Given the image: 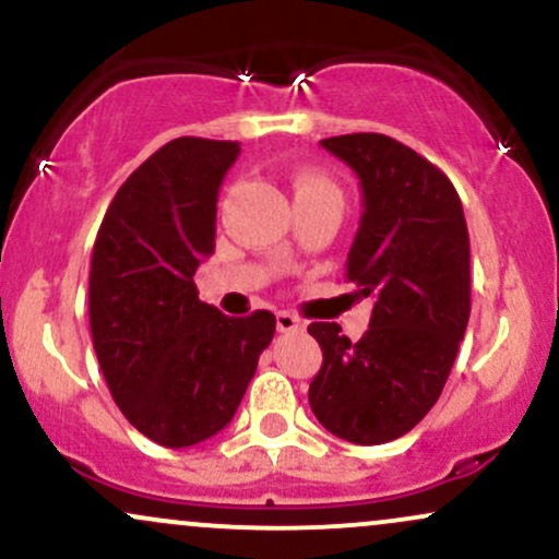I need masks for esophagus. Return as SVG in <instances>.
<instances>
[{"instance_id": "34e87169", "label": "esophagus", "mask_w": 559, "mask_h": 559, "mask_svg": "<svg viewBox=\"0 0 559 559\" xmlns=\"http://www.w3.org/2000/svg\"><path fill=\"white\" fill-rule=\"evenodd\" d=\"M277 330L280 332H300L304 330V321H300L290 311H280L277 313Z\"/></svg>"}]
</instances>
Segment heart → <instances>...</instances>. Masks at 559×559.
Here are the masks:
<instances>
[{
    "label": "heart",
    "mask_w": 559,
    "mask_h": 559,
    "mask_svg": "<svg viewBox=\"0 0 559 559\" xmlns=\"http://www.w3.org/2000/svg\"><path fill=\"white\" fill-rule=\"evenodd\" d=\"M293 190H295V199H334L340 201V188L334 186L330 177L319 175V173H298L293 180Z\"/></svg>",
    "instance_id": "obj_1"
}]
</instances>
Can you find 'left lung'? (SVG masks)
I'll list each match as a JSON object with an SVG mask.
<instances>
[{
  "instance_id": "obj_1",
  "label": "left lung",
  "mask_w": 559,
  "mask_h": 559,
  "mask_svg": "<svg viewBox=\"0 0 559 559\" xmlns=\"http://www.w3.org/2000/svg\"><path fill=\"white\" fill-rule=\"evenodd\" d=\"M321 146L364 190L345 277L373 311L358 343L334 321L308 326L324 353L308 403L334 437L384 444L431 411L455 364L471 317L468 227L448 175L395 138L350 133Z\"/></svg>"
}]
</instances>
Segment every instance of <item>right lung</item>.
<instances>
[{
    "label": "right lung",
    "mask_w": 559,
    "mask_h": 559,
    "mask_svg": "<svg viewBox=\"0 0 559 559\" xmlns=\"http://www.w3.org/2000/svg\"><path fill=\"white\" fill-rule=\"evenodd\" d=\"M240 143L175 138L111 199L88 277L91 340L122 416L164 448H190L233 421L274 313L225 317L193 274L214 253L216 199Z\"/></svg>",
    "instance_id": "right-lung-1"
}]
</instances>
